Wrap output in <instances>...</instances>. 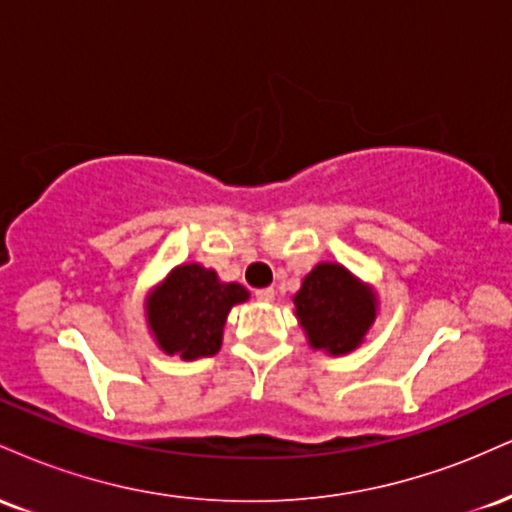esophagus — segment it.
Here are the masks:
<instances>
[{"mask_svg": "<svg viewBox=\"0 0 512 512\" xmlns=\"http://www.w3.org/2000/svg\"><path fill=\"white\" fill-rule=\"evenodd\" d=\"M255 298L262 303H272L274 301V289H257Z\"/></svg>", "mask_w": 512, "mask_h": 512, "instance_id": "1", "label": "esophagus"}]
</instances>
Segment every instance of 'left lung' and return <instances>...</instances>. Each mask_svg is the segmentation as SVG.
<instances>
[{"instance_id": "1", "label": "left lung", "mask_w": 512, "mask_h": 512, "mask_svg": "<svg viewBox=\"0 0 512 512\" xmlns=\"http://www.w3.org/2000/svg\"><path fill=\"white\" fill-rule=\"evenodd\" d=\"M308 344L332 356L358 349L378 315V296L337 262H320L293 296Z\"/></svg>"}]
</instances>
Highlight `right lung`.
<instances>
[{
	"instance_id": "right-lung-1",
	"label": "right lung",
	"mask_w": 512,
	"mask_h": 512,
	"mask_svg": "<svg viewBox=\"0 0 512 512\" xmlns=\"http://www.w3.org/2000/svg\"><path fill=\"white\" fill-rule=\"evenodd\" d=\"M248 298L243 286L223 284L214 269L180 264L146 298V322L161 351L195 361L221 349L228 313Z\"/></svg>"
}]
</instances>
